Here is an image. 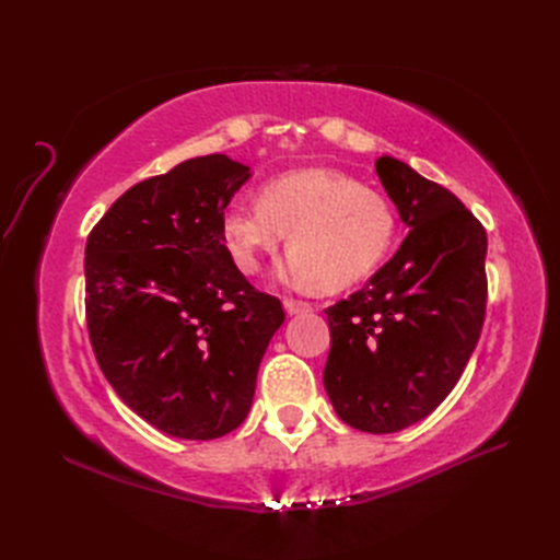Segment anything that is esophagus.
Masks as SVG:
<instances>
[{"instance_id": "1", "label": "esophagus", "mask_w": 560, "mask_h": 560, "mask_svg": "<svg viewBox=\"0 0 560 560\" xmlns=\"http://www.w3.org/2000/svg\"><path fill=\"white\" fill-rule=\"evenodd\" d=\"M284 311L290 315H301V313H308L313 306L306 301H299V299H284Z\"/></svg>"}]
</instances>
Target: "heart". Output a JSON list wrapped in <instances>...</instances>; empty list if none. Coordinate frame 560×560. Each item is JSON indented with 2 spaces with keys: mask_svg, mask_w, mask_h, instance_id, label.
I'll return each instance as SVG.
<instances>
[{
  "mask_svg": "<svg viewBox=\"0 0 560 560\" xmlns=\"http://www.w3.org/2000/svg\"><path fill=\"white\" fill-rule=\"evenodd\" d=\"M290 233L280 278L341 290L374 273L395 243L397 214L381 191L334 167H303L268 179L257 206H231L222 241L245 273Z\"/></svg>",
  "mask_w": 560,
  "mask_h": 560,
  "instance_id": "b5f03b06",
  "label": "heart"
}]
</instances>
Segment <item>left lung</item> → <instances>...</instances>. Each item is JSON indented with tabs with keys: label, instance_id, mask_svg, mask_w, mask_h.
<instances>
[{
	"label": "left lung",
	"instance_id": "obj_1",
	"mask_svg": "<svg viewBox=\"0 0 560 560\" xmlns=\"http://www.w3.org/2000/svg\"><path fill=\"white\" fill-rule=\"evenodd\" d=\"M376 173L409 235L360 292L325 311L322 381L350 428L387 434L428 418L463 376L483 327L488 238L411 165L381 156Z\"/></svg>",
	"mask_w": 560,
	"mask_h": 560
}]
</instances>
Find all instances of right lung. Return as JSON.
I'll list each match as a JSON object with an SVG mask.
<instances>
[{
  "label": "right lung",
  "mask_w": 560,
  "mask_h": 560,
  "mask_svg": "<svg viewBox=\"0 0 560 560\" xmlns=\"http://www.w3.org/2000/svg\"><path fill=\"white\" fill-rule=\"evenodd\" d=\"M252 167L210 154L135 184L86 243V319L105 378L130 411L177 439L245 420L282 303L235 268L222 217Z\"/></svg>",
  "instance_id": "obj_1"
}]
</instances>
